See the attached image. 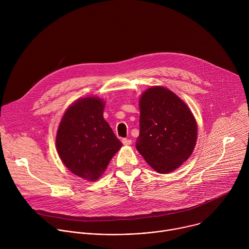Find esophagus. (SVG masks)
Masks as SVG:
<instances>
[{
	"label": "esophagus",
	"mask_w": 249,
	"mask_h": 249,
	"mask_svg": "<svg viewBox=\"0 0 249 249\" xmlns=\"http://www.w3.org/2000/svg\"><path fill=\"white\" fill-rule=\"evenodd\" d=\"M122 143L124 146H130L132 144V141L129 139H122Z\"/></svg>",
	"instance_id": "obj_1"
}]
</instances>
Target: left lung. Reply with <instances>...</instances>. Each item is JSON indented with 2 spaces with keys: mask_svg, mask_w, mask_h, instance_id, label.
<instances>
[{
  "mask_svg": "<svg viewBox=\"0 0 249 249\" xmlns=\"http://www.w3.org/2000/svg\"><path fill=\"white\" fill-rule=\"evenodd\" d=\"M136 149L159 173L178 168L192 155L198 127L188 105L170 89L155 86L141 94Z\"/></svg>",
  "mask_w": 249,
  "mask_h": 249,
  "instance_id": "8db88e82",
  "label": "left lung"
}]
</instances>
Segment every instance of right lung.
<instances>
[{"instance_id": "add662e5", "label": "right lung", "mask_w": 249, "mask_h": 249, "mask_svg": "<svg viewBox=\"0 0 249 249\" xmlns=\"http://www.w3.org/2000/svg\"><path fill=\"white\" fill-rule=\"evenodd\" d=\"M105 101L81 97L65 111L56 134V149L64 165L75 175L95 181L122 143L103 118Z\"/></svg>"}]
</instances>
